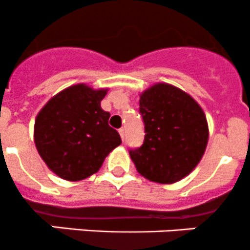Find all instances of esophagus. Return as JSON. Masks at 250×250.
<instances>
[{"label": "esophagus", "mask_w": 250, "mask_h": 250, "mask_svg": "<svg viewBox=\"0 0 250 250\" xmlns=\"http://www.w3.org/2000/svg\"><path fill=\"white\" fill-rule=\"evenodd\" d=\"M119 133H120V137H122V140L124 141V137H125V130H124V128H119Z\"/></svg>", "instance_id": "obj_1"}]
</instances>
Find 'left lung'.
Returning a JSON list of instances; mask_svg holds the SVG:
<instances>
[{"label":"left lung","mask_w":250,"mask_h":250,"mask_svg":"<svg viewBox=\"0 0 250 250\" xmlns=\"http://www.w3.org/2000/svg\"><path fill=\"white\" fill-rule=\"evenodd\" d=\"M145 141L128 150L137 171L158 184H174L189 174L206 152V114L189 95L169 83H155L140 97Z\"/></svg>","instance_id":"obj_1"}]
</instances>
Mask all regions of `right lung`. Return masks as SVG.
<instances>
[{"mask_svg":"<svg viewBox=\"0 0 250 250\" xmlns=\"http://www.w3.org/2000/svg\"><path fill=\"white\" fill-rule=\"evenodd\" d=\"M107 91L85 83L70 86L52 97L36 117L39 154L62 179L80 181L91 176L122 143L118 131L108 125L110 114L101 108Z\"/></svg>","mask_w":250,"mask_h":250,"instance_id":"right-lung-1","label":"right lung"}]
</instances>
